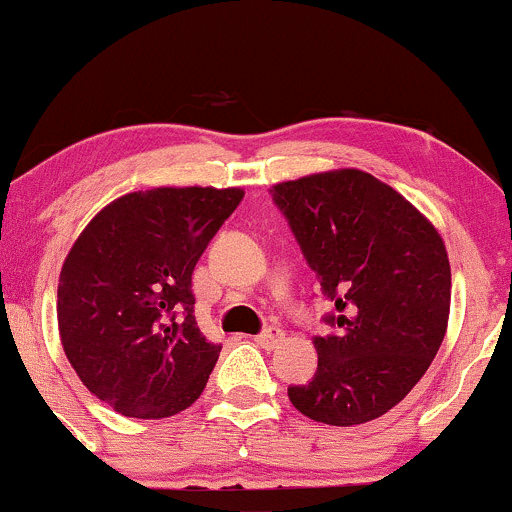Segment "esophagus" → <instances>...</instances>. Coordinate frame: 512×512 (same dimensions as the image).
Wrapping results in <instances>:
<instances>
[{
  "label": "esophagus",
  "mask_w": 512,
  "mask_h": 512,
  "mask_svg": "<svg viewBox=\"0 0 512 512\" xmlns=\"http://www.w3.org/2000/svg\"><path fill=\"white\" fill-rule=\"evenodd\" d=\"M283 341H285L283 329H275V326H271V329H266V331H261V333H258V336H256L258 346L266 348V350L278 348Z\"/></svg>",
  "instance_id": "34e87169"
}]
</instances>
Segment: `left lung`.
<instances>
[{
	"label": "left lung",
	"mask_w": 512,
	"mask_h": 512,
	"mask_svg": "<svg viewBox=\"0 0 512 512\" xmlns=\"http://www.w3.org/2000/svg\"><path fill=\"white\" fill-rule=\"evenodd\" d=\"M321 295L336 304L314 336L312 382L292 406L329 426H358L399 404L426 375L450 317V261L426 217L360 169L302 176L271 188Z\"/></svg>",
	"instance_id": "8db88e82"
}]
</instances>
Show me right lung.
I'll use <instances>...</instances> for the list:
<instances>
[{
  "instance_id": "right-lung-1",
  "label": "right lung",
  "mask_w": 512,
  "mask_h": 512,
  "mask_svg": "<svg viewBox=\"0 0 512 512\" xmlns=\"http://www.w3.org/2000/svg\"><path fill=\"white\" fill-rule=\"evenodd\" d=\"M241 188H152L106 205L67 254L57 326L91 394L130 418H169L203 394L222 346L193 317L191 275Z\"/></svg>"
}]
</instances>
